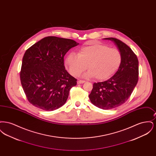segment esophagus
<instances>
[{
  "label": "esophagus",
  "instance_id": "obj_1",
  "mask_svg": "<svg viewBox=\"0 0 156 156\" xmlns=\"http://www.w3.org/2000/svg\"><path fill=\"white\" fill-rule=\"evenodd\" d=\"M85 82V81H84V80H78V81H77V83H78V84H80V83H84Z\"/></svg>",
  "mask_w": 156,
  "mask_h": 156
}]
</instances>
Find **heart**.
Returning a JSON list of instances; mask_svg holds the SVG:
<instances>
[{
    "mask_svg": "<svg viewBox=\"0 0 156 156\" xmlns=\"http://www.w3.org/2000/svg\"><path fill=\"white\" fill-rule=\"evenodd\" d=\"M122 59V54L118 49L109 48L99 43H92L79 48L78 54H69L65 63L73 76H78L83 72L88 65L89 71L87 75L103 81L117 71Z\"/></svg>",
    "mask_w": 156,
    "mask_h": 156,
    "instance_id": "obj_1",
    "label": "heart"
}]
</instances>
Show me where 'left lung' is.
Returning <instances> with one entry per match:
<instances>
[{
  "label": "left lung",
  "instance_id": "obj_1",
  "mask_svg": "<svg viewBox=\"0 0 156 156\" xmlns=\"http://www.w3.org/2000/svg\"><path fill=\"white\" fill-rule=\"evenodd\" d=\"M113 41L122 54L118 71L106 81L94 83L89 98L90 102L102 109H112L125 104L130 97L139 80V61L136 55L125 43L116 38Z\"/></svg>",
  "mask_w": 156,
  "mask_h": 156
}]
</instances>
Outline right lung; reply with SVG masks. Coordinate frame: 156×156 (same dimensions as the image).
<instances>
[{
  "mask_svg": "<svg viewBox=\"0 0 156 156\" xmlns=\"http://www.w3.org/2000/svg\"><path fill=\"white\" fill-rule=\"evenodd\" d=\"M75 41L48 36L31 46L24 53L20 81L28 101L44 111H54L66 102L77 80L67 71L64 57Z\"/></svg>",
  "mask_w": 156,
  "mask_h": 156,
  "instance_id": "add662e5",
  "label": "right lung"
}]
</instances>
